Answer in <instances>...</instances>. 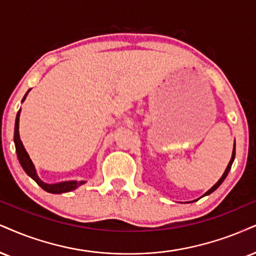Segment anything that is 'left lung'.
Listing matches in <instances>:
<instances>
[{
    "label": "left lung",
    "instance_id": "1",
    "mask_svg": "<svg viewBox=\"0 0 256 256\" xmlns=\"http://www.w3.org/2000/svg\"><path fill=\"white\" fill-rule=\"evenodd\" d=\"M234 159H235V142H234V148H232V159H230V162H229V164H228V166H226V171H224V173H223L222 174V176H220V180L216 182L215 185L212 186V188H210V190H208L206 192H205V194L202 196V197H204V196H208V194H212L214 191L216 190V188H218V186L222 184L223 182H224V179L226 178V176H228V173H229V171H230V168H232V162H234Z\"/></svg>",
    "mask_w": 256,
    "mask_h": 256
}]
</instances>
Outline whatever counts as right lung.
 Here are the masks:
<instances>
[{"label":"right lung","instance_id":"obj_1","mask_svg":"<svg viewBox=\"0 0 256 256\" xmlns=\"http://www.w3.org/2000/svg\"><path fill=\"white\" fill-rule=\"evenodd\" d=\"M30 90L27 91L21 102H24V100H26L27 94H28V92H30ZM20 112H21V109L18 112L16 118H15L14 144H15V150H16L18 162H20V165L22 166V168H24V171L26 172L27 174L30 176V178L33 179V180L40 186L41 188H44L45 191L50 192V194H65V192L74 191L77 188H80V185L85 184V182H86L85 180H80V182L68 180V182H56V184H48V182H45L41 180V179L39 178V176H38V173H36V166H34L33 162L30 160V156H28L26 150H24V144H22V141L20 140V134H18V122H20Z\"/></svg>","mask_w":256,"mask_h":256}]
</instances>
